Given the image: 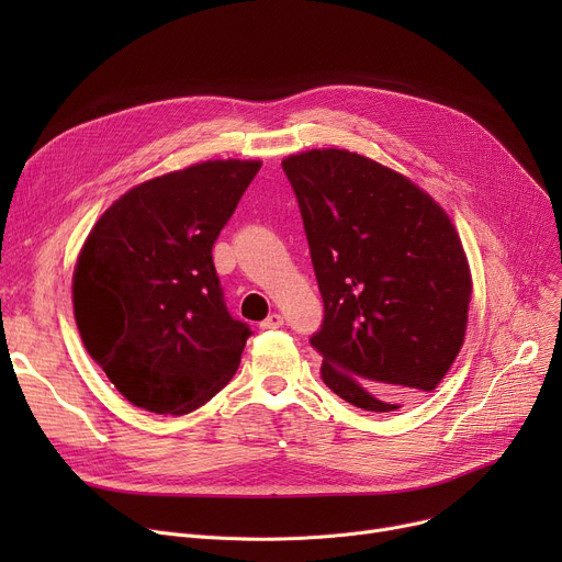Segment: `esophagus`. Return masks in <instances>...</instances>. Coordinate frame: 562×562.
<instances>
[{
	"label": "esophagus",
	"mask_w": 562,
	"mask_h": 562,
	"mask_svg": "<svg viewBox=\"0 0 562 562\" xmlns=\"http://www.w3.org/2000/svg\"><path fill=\"white\" fill-rule=\"evenodd\" d=\"M282 326H284V318H282L280 314H269V316H266V318L259 323L261 330H278V328H282Z\"/></svg>",
	"instance_id": "34e87169"
}]
</instances>
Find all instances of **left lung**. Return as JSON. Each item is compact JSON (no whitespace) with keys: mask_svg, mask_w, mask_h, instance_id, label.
I'll return each mask as SVG.
<instances>
[{"mask_svg":"<svg viewBox=\"0 0 562 562\" xmlns=\"http://www.w3.org/2000/svg\"><path fill=\"white\" fill-rule=\"evenodd\" d=\"M323 299L321 378L346 403L394 412L430 394L458 358L469 263L447 212L396 170L358 153L282 161Z\"/></svg>","mask_w":562,"mask_h":562,"instance_id":"1","label":"left lung"}]
</instances>
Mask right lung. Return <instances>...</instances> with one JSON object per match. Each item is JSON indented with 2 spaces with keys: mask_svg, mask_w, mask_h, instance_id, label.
<instances>
[{
  "mask_svg": "<svg viewBox=\"0 0 562 562\" xmlns=\"http://www.w3.org/2000/svg\"><path fill=\"white\" fill-rule=\"evenodd\" d=\"M261 161H202L117 198L72 276L81 341L132 405L187 415L239 369L244 321L227 312L212 248Z\"/></svg>",
  "mask_w": 562,
  "mask_h": 562,
  "instance_id": "obj_1",
  "label": "right lung"
}]
</instances>
